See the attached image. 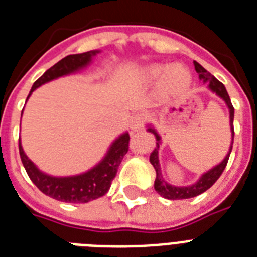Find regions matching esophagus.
Wrapping results in <instances>:
<instances>
[{
  "instance_id": "1",
  "label": "esophagus",
  "mask_w": 257,
  "mask_h": 257,
  "mask_svg": "<svg viewBox=\"0 0 257 257\" xmlns=\"http://www.w3.org/2000/svg\"><path fill=\"white\" fill-rule=\"evenodd\" d=\"M145 122V116L144 114H135L131 120V131L132 132H139Z\"/></svg>"
}]
</instances>
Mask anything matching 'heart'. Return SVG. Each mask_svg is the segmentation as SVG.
<instances>
[{
    "instance_id": "b5f03b06",
    "label": "heart",
    "mask_w": 257,
    "mask_h": 257,
    "mask_svg": "<svg viewBox=\"0 0 257 257\" xmlns=\"http://www.w3.org/2000/svg\"><path fill=\"white\" fill-rule=\"evenodd\" d=\"M143 74L148 82L161 80V88L168 94L183 92L192 81L191 72L181 64L171 66L167 64H151L145 68Z\"/></svg>"
}]
</instances>
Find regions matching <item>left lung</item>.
I'll return each mask as SVG.
<instances>
[{
    "label": "left lung",
    "mask_w": 257,
    "mask_h": 257,
    "mask_svg": "<svg viewBox=\"0 0 257 257\" xmlns=\"http://www.w3.org/2000/svg\"><path fill=\"white\" fill-rule=\"evenodd\" d=\"M195 64V69L196 72L199 73V78L200 80H203V82H205L208 85V89L211 90V92L216 93L217 96L221 98V100L227 104L228 109H229V125H231V132H232V141H231V147H229V151H228L227 156L224 157V160L217 164L216 167H213L212 169H209L208 172H205L204 175H201L195 184H192V185H187V187H176V185H172V184L167 183L161 175V168H160V163H159V148H160L161 144V137L160 135L157 133V131L153 128L152 125L149 124L147 131L149 133H152L156 137V147L153 149V152L151 153V156H149V161H151V164L153 165V168L156 171V180H155V189L160 196L165 197V199L169 200H181V199H191V197H195V196H199L201 193L209 189V188L213 185V184L217 181L223 171L227 167L228 159H229V155H231L232 151V144H233V136H235V132H233V117H235V109L232 106L231 98L228 96V92L225 86L221 84V82L215 77V76H212L209 72L204 69L203 66L200 65L199 62L193 61Z\"/></svg>",
    "instance_id": "left-lung-1"
}]
</instances>
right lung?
<instances>
[{
	"label": "right lung",
	"instance_id": "right-lung-1",
	"mask_svg": "<svg viewBox=\"0 0 257 257\" xmlns=\"http://www.w3.org/2000/svg\"><path fill=\"white\" fill-rule=\"evenodd\" d=\"M97 53H100V50H89L85 53L69 54V56L64 57L61 61L54 64L34 82L28 98L32 96V93L38 86L53 81L56 78L69 76V74L77 73L80 70L85 69ZM128 144L129 133L124 132L110 144L108 152L105 153V156L101 159L98 164H96L93 168L84 173L65 176V177L48 175L45 172L40 171L37 165L25 155L21 145V140L18 143V148H20V156H21V161L26 173L42 193H45L46 196L58 200V201L84 204L98 199L109 191L112 180L114 179L117 169H118V165L121 164V160L124 159L125 153L128 152Z\"/></svg>",
	"mask_w": 257,
	"mask_h": 257
}]
</instances>
